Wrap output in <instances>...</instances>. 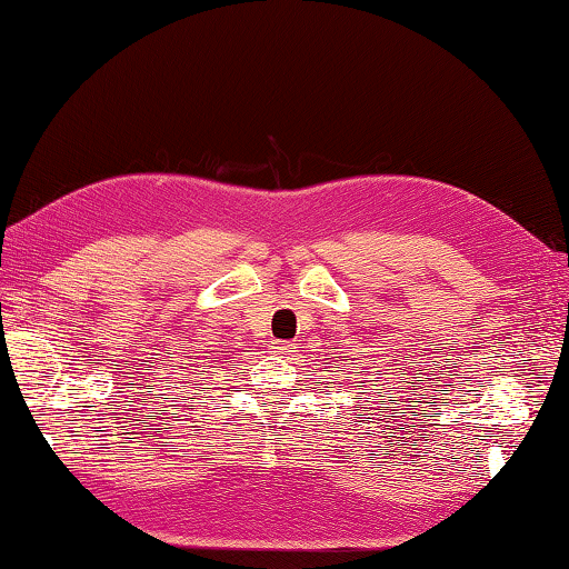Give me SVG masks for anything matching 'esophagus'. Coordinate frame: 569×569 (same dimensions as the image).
I'll return each instance as SVG.
<instances>
[{"mask_svg": "<svg viewBox=\"0 0 569 569\" xmlns=\"http://www.w3.org/2000/svg\"><path fill=\"white\" fill-rule=\"evenodd\" d=\"M272 352L279 357H290L295 352V347L290 342H274L272 345Z\"/></svg>", "mask_w": 569, "mask_h": 569, "instance_id": "esophagus-1", "label": "esophagus"}]
</instances>
